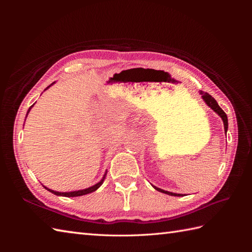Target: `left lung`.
Masks as SVG:
<instances>
[{
    "instance_id": "1",
    "label": "left lung",
    "mask_w": 252,
    "mask_h": 252,
    "mask_svg": "<svg viewBox=\"0 0 252 252\" xmlns=\"http://www.w3.org/2000/svg\"><path fill=\"white\" fill-rule=\"evenodd\" d=\"M201 94H202V97L204 98V101L206 102V104H207L209 107L213 110L216 111L219 116L222 118L223 122H224V128H225V132L227 131L228 129V119H227V116L226 113L224 112V110L220 107L219 104L217 103V101L213 98L210 94H208L207 93H204V91H201ZM155 189H157L158 191L159 192H163V193H166V194H169V195H173V196H183V194H180V193H173V192H169V191H166V190H163L161 188H158L156 186H154Z\"/></svg>"
}]
</instances>
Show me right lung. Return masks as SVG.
Listing matches in <instances>:
<instances>
[{"label": "right lung", "instance_id": "add662e5", "mask_svg": "<svg viewBox=\"0 0 252 252\" xmlns=\"http://www.w3.org/2000/svg\"><path fill=\"white\" fill-rule=\"evenodd\" d=\"M49 87V86H48ZM47 87V88H48ZM33 105H32L29 107V109H28V111H27V114H28V112L30 111V109H32V107ZM105 178H106V173H105V175L103 177V179L97 183V184H95V185H94V186H91V187H89V188H86V189H83V190H78V191H71V192H58V191H53V190H51V189H49V188H47V187H45L44 186V188L45 189H47L48 191H50V192H52V193H55L56 195H62V196H81V195H85V194H88V193H90V192H94V191H95V190L100 187L102 184H103V182H104V180H105Z\"/></svg>", "mask_w": 252, "mask_h": 252}]
</instances>
